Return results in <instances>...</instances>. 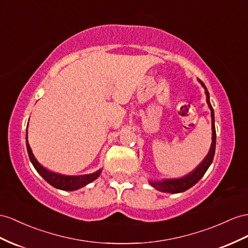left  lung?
<instances>
[{
    "label": "left lung",
    "mask_w": 248,
    "mask_h": 248,
    "mask_svg": "<svg viewBox=\"0 0 248 248\" xmlns=\"http://www.w3.org/2000/svg\"><path fill=\"white\" fill-rule=\"evenodd\" d=\"M201 86L204 88L205 94H206V103L208 105L209 110H211V116H212V144H211V149L208 151V154L205 156L204 159L202 160V162L194 170H192L189 174L181 177V178H176V179H163L162 181H149L150 185L155 187L157 190L163 193H170V194H177V193H182L185 190L188 189L189 187H192L195 186L197 182H198L203 175L205 174L207 169L211 166L213 159H214V155H215V150H216V129H215V115H214V109L211 105V101H209V93L207 91V89L205 85L203 82L198 79Z\"/></svg>",
    "instance_id": "1"
}]
</instances>
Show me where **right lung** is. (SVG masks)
Listing matches in <instances>:
<instances>
[{"instance_id":"obj_1","label":"right lung","mask_w":248,"mask_h":248,"mask_svg":"<svg viewBox=\"0 0 248 248\" xmlns=\"http://www.w3.org/2000/svg\"><path fill=\"white\" fill-rule=\"evenodd\" d=\"M26 147H27L30 161L33 164V167L36 170V172L39 173L43 177V178L49 183V185H51L55 188L62 189V190L78 189L82 186L89 185V183H91L95 179H97L101 173V170H96V172L92 173V174L79 175V176H67V175H62V174L50 172V170L44 168L42 164H40V162L35 159V157L32 153V151H31V148H30L29 142H28L27 131H26Z\"/></svg>"}]
</instances>
